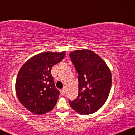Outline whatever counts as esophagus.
<instances>
[{"mask_svg": "<svg viewBox=\"0 0 135 135\" xmlns=\"http://www.w3.org/2000/svg\"><path fill=\"white\" fill-rule=\"evenodd\" d=\"M61 92H62V93L63 94H65V87H64V88H62V89L61 90Z\"/></svg>", "mask_w": 135, "mask_h": 135, "instance_id": "34e87169", "label": "esophagus"}]
</instances>
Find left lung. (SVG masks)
I'll list each match as a JSON object with an SVG mask.
<instances>
[{"label": "left lung", "mask_w": 135, "mask_h": 135, "mask_svg": "<svg viewBox=\"0 0 135 135\" xmlns=\"http://www.w3.org/2000/svg\"><path fill=\"white\" fill-rule=\"evenodd\" d=\"M70 57L78 74L79 93L69 100L72 109L82 115L96 112L105 104L112 87L110 68L102 58L89 50H78Z\"/></svg>", "instance_id": "obj_1"}]
</instances>
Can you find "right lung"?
Here are the masks:
<instances>
[{"mask_svg":"<svg viewBox=\"0 0 135 135\" xmlns=\"http://www.w3.org/2000/svg\"><path fill=\"white\" fill-rule=\"evenodd\" d=\"M65 52H44L30 58L21 68L16 80V92L21 103L36 114L51 111L59 98L51 70L64 59Z\"/></svg>","mask_w":135,"mask_h":135,"instance_id":"obj_1","label":"right lung"}]
</instances>
